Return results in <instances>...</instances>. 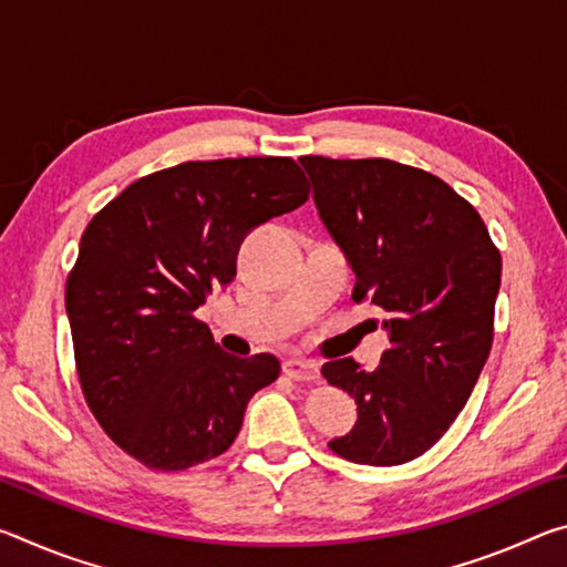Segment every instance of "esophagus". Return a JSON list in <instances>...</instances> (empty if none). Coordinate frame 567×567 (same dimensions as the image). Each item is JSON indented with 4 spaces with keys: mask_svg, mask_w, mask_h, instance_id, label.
<instances>
[{
    "mask_svg": "<svg viewBox=\"0 0 567 567\" xmlns=\"http://www.w3.org/2000/svg\"><path fill=\"white\" fill-rule=\"evenodd\" d=\"M282 372L290 380L297 382H315L320 380V364L312 362V360H305V358H290L282 362Z\"/></svg>",
    "mask_w": 567,
    "mask_h": 567,
    "instance_id": "34e87169",
    "label": "esophagus"
}]
</instances>
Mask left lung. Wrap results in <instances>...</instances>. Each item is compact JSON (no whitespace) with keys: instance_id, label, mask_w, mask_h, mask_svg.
<instances>
[{"instance_id":"obj_1","label":"left lung","mask_w":567,"mask_h":567,"mask_svg":"<svg viewBox=\"0 0 567 567\" xmlns=\"http://www.w3.org/2000/svg\"><path fill=\"white\" fill-rule=\"evenodd\" d=\"M312 199L354 272V300L385 312L375 370L322 364L358 420L330 450L360 465H402L433 447L473 392L493 344L501 252L443 179L392 159L300 157Z\"/></svg>"}]
</instances>
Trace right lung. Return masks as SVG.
<instances>
[{
  "label": "right lung",
  "instance_id": "1",
  "mask_svg": "<svg viewBox=\"0 0 567 567\" xmlns=\"http://www.w3.org/2000/svg\"><path fill=\"white\" fill-rule=\"evenodd\" d=\"M290 157H239L142 177L92 217L66 277L76 375L104 433L152 470L223 455L275 354L237 358L195 315L237 275L243 239L300 207Z\"/></svg>",
  "mask_w": 567,
  "mask_h": 567
}]
</instances>
